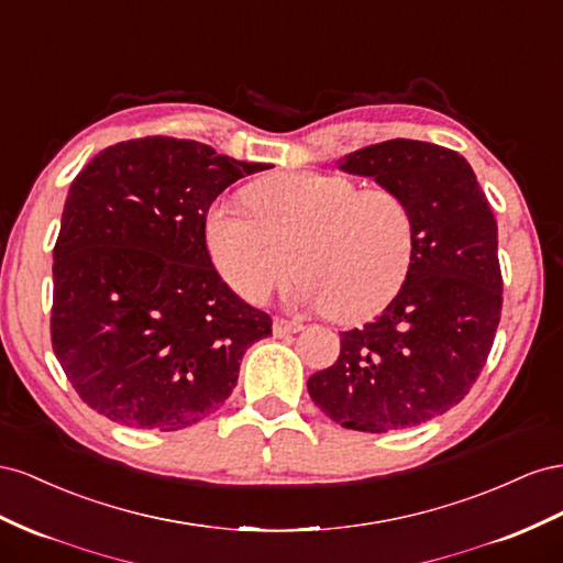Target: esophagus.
Instances as JSON below:
<instances>
[{
  "label": "esophagus",
  "mask_w": 563,
  "mask_h": 563,
  "mask_svg": "<svg viewBox=\"0 0 563 563\" xmlns=\"http://www.w3.org/2000/svg\"><path fill=\"white\" fill-rule=\"evenodd\" d=\"M303 325L297 323V320H285V318H273V334L276 336H285V334H295L299 332Z\"/></svg>",
  "instance_id": "34e87169"
}]
</instances>
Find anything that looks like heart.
Returning <instances> with one entry per match:
<instances>
[{
    "label": "heart",
    "instance_id": "obj_1",
    "mask_svg": "<svg viewBox=\"0 0 563 563\" xmlns=\"http://www.w3.org/2000/svg\"><path fill=\"white\" fill-rule=\"evenodd\" d=\"M245 205L214 200L205 240L219 276L250 303L266 301L292 262L299 297L340 320L379 311L408 278L417 219L391 186L297 169L252 184Z\"/></svg>",
    "mask_w": 563,
    "mask_h": 563
}]
</instances>
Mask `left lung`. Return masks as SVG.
Segmentation results:
<instances>
[{
    "instance_id": "1",
    "label": "left lung",
    "mask_w": 563,
    "mask_h": 563,
    "mask_svg": "<svg viewBox=\"0 0 563 563\" xmlns=\"http://www.w3.org/2000/svg\"><path fill=\"white\" fill-rule=\"evenodd\" d=\"M340 169L404 192L417 247L398 295L342 332L340 358L309 377V396L346 429L417 427L457 406L486 365L503 311L497 221L467 159L437 143L382 141Z\"/></svg>"
}]
</instances>
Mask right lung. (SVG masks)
Here are the masks:
<instances>
[{
  "instance_id": "1",
  "label": "right lung",
  "mask_w": 563,
  "mask_h": 563,
  "mask_svg": "<svg viewBox=\"0 0 563 563\" xmlns=\"http://www.w3.org/2000/svg\"><path fill=\"white\" fill-rule=\"evenodd\" d=\"M266 167L146 136L108 146L75 176L54 247L52 344L91 410L176 431L231 396L271 318L221 280L205 214L221 190Z\"/></svg>"
}]
</instances>
